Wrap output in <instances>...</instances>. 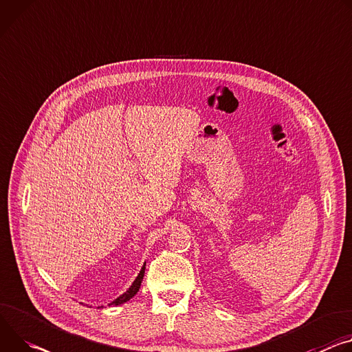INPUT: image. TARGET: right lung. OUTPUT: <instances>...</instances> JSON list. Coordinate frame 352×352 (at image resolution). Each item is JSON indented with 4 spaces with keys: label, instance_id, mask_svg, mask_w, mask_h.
<instances>
[{
    "label": "right lung",
    "instance_id": "obj_1",
    "mask_svg": "<svg viewBox=\"0 0 352 352\" xmlns=\"http://www.w3.org/2000/svg\"><path fill=\"white\" fill-rule=\"evenodd\" d=\"M144 270H146V263L143 264L139 275L136 276V279L133 280V283H132V286L129 287V289H127L124 294H122L119 298H116L113 302H111L109 305L118 306V305H122V303H124L127 300H131L139 292V289H140V285H142V280H143V276H144Z\"/></svg>",
    "mask_w": 352,
    "mask_h": 352
}]
</instances>
